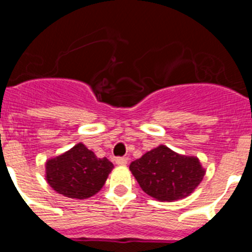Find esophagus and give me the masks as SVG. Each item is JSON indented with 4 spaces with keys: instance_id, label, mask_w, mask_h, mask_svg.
<instances>
[{
    "instance_id": "obj_1",
    "label": "esophagus",
    "mask_w": 252,
    "mask_h": 252,
    "mask_svg": "<svg viewBox=\"0 0 252 252\" xmlns=\"http://www.w3.org/2000/svg\"><path fill=\"white\" fill-rule=\"evenodd\" d=\"M128 161V158L121 157V158H116V164L117 165H126Z\"/></svg>"
}]
</instances>
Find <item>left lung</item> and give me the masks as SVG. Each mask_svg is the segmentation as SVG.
<instances>
[{"instance_id": "1", "label": "left lung", "mask_w": 252, "mask_h": 252, "mask_svg": "<svg viewBox=\"0 0 252 252\" xmlns=\"http://www.w3.org/2000/svg\"><path fill=\"white\" fill-rule=\"evenodd\" d=\"M130 170L142 190L161 202L188 197L206 174L198 158L180 155L165 145L131 162Z\"/></svg>"}]
</instances>
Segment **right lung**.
<instances>
[{
    "instance_id": "add662e5",
    "label": "right lung",
    "mask_w": 252,
    "mask_h": 252,
    "mask_svg": "<svg viewBox=\"0 0 252 252\" xmlns=\"http://www.w3.org/2000/svg\"><path fill=\"white\" fill-rule=\"evenodd\" d=\"M113 164L95 157L82 142L45 164L49 186L59 194L75 199H87L101 190Z\"/></svg>"
}]
</instances>
